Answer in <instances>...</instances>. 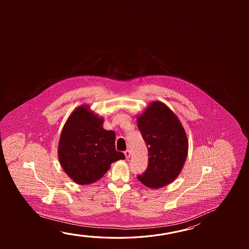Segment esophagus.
I'll use <instances>...</instances> for the list:
<instances>
[{"mask_svg": "<svg viewBox=\"0 0 249 249\" xmlns=\"http://www.w3.org/2000/svg\"><path fill=\"white\" fill-rule=\"evenodd\" d=\"M124 155H125V157H126V159H128V158L131 156L130 151L128 150V149L125 151V152H124Z\"/></svg>", "mask_w": 249, "mask_h": 249, "instance_id": "34e87169", "label": "esophagus"}]
</instances>
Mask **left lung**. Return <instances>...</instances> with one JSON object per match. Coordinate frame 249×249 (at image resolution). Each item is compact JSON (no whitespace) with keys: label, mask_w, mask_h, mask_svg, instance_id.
<instances>
[{"label":"left lung","mask_w":249,"mask_h":249,"mask_svg":"<svg viewBox=\"0 0 249 249\" xmlns=\"http://www.w3.org/2000/svg\"><path fill=\"white\" fill-rule=\"evenodd\" d=\"M137 123L148 151L147 170L137 179L147 188H163L182 170L188 156L187 134L176 114L158 101L139 114Z\"/></svg>","instance_id":"8db88e82"}]
</instances>
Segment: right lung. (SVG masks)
<instances>
[{"instance_id":"obj_1","label":"right lung","mask_w":249,"mask_h":249,"mask_svg":"<svg viewBox=\"0 0 249 249\" xmlns=\"http://www.w3.org/2000/svg\"><path fill=\"white\" fill-rule=\"evenodd\" d=\"M104 119L89 105L77 107L61 130L58 158L70 179L80 185L97 181L109 170L111 164L125 159L115 150L114 131L103 128Z\"/></svg>"}]
</instances>
